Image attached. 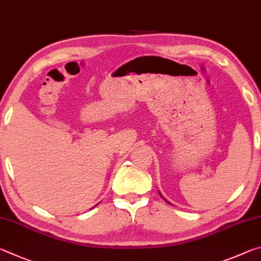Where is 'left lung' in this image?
Returning a JSON list of instances; mask_svg holds the SVG:
<instances>
[{"label":"left lung","mask_w":261,"mask_h":261,"mask_svg":"<svg viewBox=\"0 0 261 261\" xmlns=\"http://www.w3.org/2000/svg\"><path fill=\"white\" fill-rule=\"evenodd\" d=\"M159 195H161V193H159ZM161 197H163V196H162V195H161ZM163 198H164V197H163ZM164 199H165V198H164ZM165 200H166V199H165ZM166 202H167V200H166ZM167 203H170V202H167Z\"/></svg>","instance_id":"1"}]
</instances>
